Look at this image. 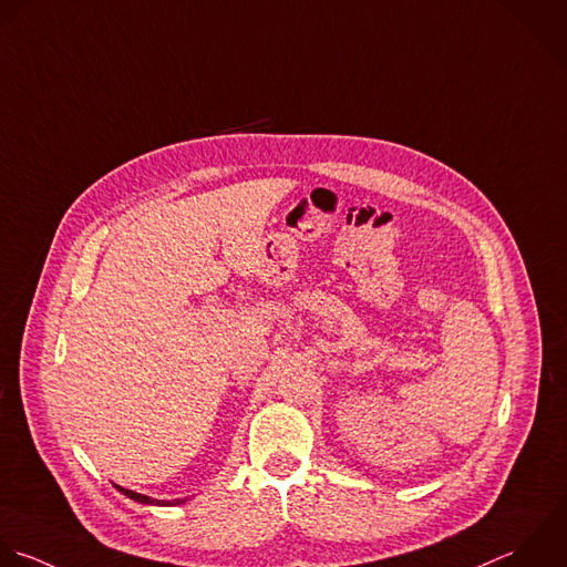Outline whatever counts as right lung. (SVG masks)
I'll return each mask as SVG.
<instances>
[{
    "label": "right lung",
    "mask_w": 567,
    "mask_h": 567,
    "mask_svg": "<svg viewBox=\"0 0 567 567\" xmlns=\"http://www.w3.org/2000/svg\"><path fill=\"white\" fill-rule=\"evenodd\" d=\"M125 497H130V499H134V502H138V504H152V506H176V504H183L181 499H172V502H158V499H150V497H145V495H138V493H132V491H125V488H121V486H116Z\"/></svg>",
    "instance_id": "add662e5"
}]
</instances>
